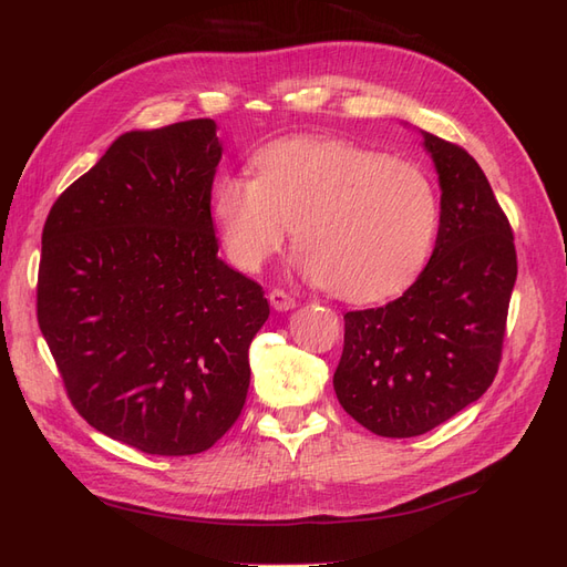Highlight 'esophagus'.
<instances>
[{
	"mask_svg": "<svg viewBox=\"0 0 567 567\" xmlns=\"http://www.w3.org/2000/svg\"><path fill=\"white\" fill-rule=\"evenodd\" d=\"M269 302H271V307L277 312H288V310H293V307L298 305L296 302V298L293 296H288L286 290H281V288H274L271 293H269Z\"/></svg>",
	"mask_w": 567,
	"mask_h": 567,
	"instance_id": "1",
	"label": "esophagus"
}]
</instances>
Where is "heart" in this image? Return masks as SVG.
Segmentation results:
<instances>
[{"label":"heart","mask_w":567,"mask_h":567,"mask_svg":"<svg viewBox=\"0 0 567 567\" xmlns=\"http://www.w3.org/2000/svg\"><path fill=\"white\" fill-rule=\"evenodd\" d=\"M255 177L221 175L213 215L229 262L257 271L296 227L300 271L338 298L400 293L425 265L440 198L423 167L346 140L293 136L252 158Z\"/></svg>","instance_id":"1"}]
</instances>
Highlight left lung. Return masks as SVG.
Segmentation results:
<instances>
[{"label":"left lung","mask_w":567,"mask_h":567,"mask_svg":"<svg viewBox=\"0 0 567 567\" xmlns=\"http://www.w3.org/2000/svg\"><path fill=\"white\" fill-rule=\"evenodd\" d=\"M440 179L431 262L383 307L346 315L338 402L381 437H416L483 398L518 277L504 210L468 151L423 132Z\"/></svg>","instance_id":"1"}]
</instances>
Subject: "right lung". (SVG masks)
Returning <instances> with one entry per match:
<instances>
[{"mask_svg": "<svg viewBox=\"0 0 567 567\" xmlns=\"http://www.w3.org/2000/svg\"><path fill=\"white\" fill-rule=\"evenodd\" d=\"M210 117L134 130L51 205L38 321L99 433L158 456L210 450L241 414L260 284L217 257Z\"/></svg>", "mask_w": 567, "mask_h": 567, "instance_id": "obj_1", "label": "right lung"}]
</instances>
